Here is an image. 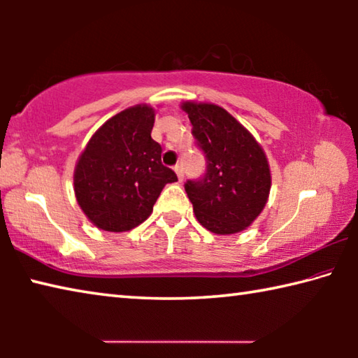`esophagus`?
<instances>
[{
    "label": "esophagus",
    "mask_w": 358,
    "mask_h": 358,
    "mask_svg": "<svg viewBox=\"0 0 358 358\" xmlns=\"http://www.w3.org/2000/svg\"><path fill=\"white\" fill-rule=\"evenodd\" d=\"M173 171H175V173H177L178 180H180V181H183V178H185V173H183V169H181V166H180V164H177V166L173 167Z\"/></svg>",
    "instance_id": "34e87169"
}]
</instances>
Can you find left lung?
<instances>
[{
	"label": "left lung",
	"mask_w": 358,
	"mask_h": 358,
	"mask_svg": "<svg viewBox=\"0 0 358 358\" xmlns=\"http://www.w3.org/2000/svg\"><path fill=\"white\" fill-rule=\"evenodd\" d=\"M205 173L187 180L185 191L197 221L217 235L237 234L264 210L271 177L264 150L250 131L215 104L185 102Z\"/></svg>",
	"instance_id": "obj_1"
}]
</instances>
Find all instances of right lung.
Masks as SVG:
<instances>
[{"label": "right lung", "instance_id": "add662e5", "mask_svg": "<svg viewBox=\"0 0 358 358\" xmlns=\"http://www.w3.org/2000/svg\"><path fill=\"white\" fill-rule=\"evenodd\" d=\"M155 110L136 106L107 120L94 132L74 172L77 202L96 227L124 232L142 224L177 173L161 162L151 138Z\"/></svg>", "mask_w": 358, "mask_h": 358}]
</instances>
